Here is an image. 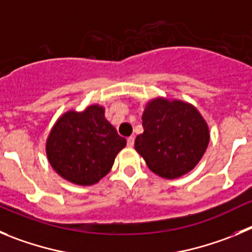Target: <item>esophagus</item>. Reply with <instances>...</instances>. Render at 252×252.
Returning <instances> with one entry per match:
<instances>
[{
    "label": "esophagus",
    "instance_id": "obj_1",
    "mask_svg": "<svg viewBox=\"0 0 252 252\" xmlns=\"http://www.w3.org/2000/svg\"><path fill=\"white\" fill-rule=\"evenodd\" d=\"M126 144H128V147H133L134 145V137L133 135H131V137H129L128 139H126Z\"/></svg>",
    "mask_w": 252,
    "mask_h": 252
}]
</instances>
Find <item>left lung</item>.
Returning <instances> with one entry per match:
<instances>
[{
  "label": "left lung",
  "instance_id": "1",
  "mask_svg": "<svg viewBox=\"0 0 252 252\" xmlns=\"http://www.w3.org/2000/svg\"><path fill=\"white\" fill-rule=\"evenodd\" d=\"M142 121L144 131L134 147L150 170L161 178L175 179L189 173L208 148V126L188 103L154 99L145 108Z\"/></svg>",
  "mask_w": 252,
  "mask_h": 252
}]
</instances>
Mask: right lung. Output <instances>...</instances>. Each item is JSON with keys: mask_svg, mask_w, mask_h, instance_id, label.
I'll return each mask as SVG.
<instances>
[{"mask_svg": "<svg viewBox=\"0 0 252 252\" xmlns=\"http://www.w3.org/2000/svg\"><path fill=\"white\" fill-rule=\"evenodd\" d=\"M104 109L92 105L84 112H68L58 119L47 140V157L62 178L78 185L99 182L126 147Z\"/></svg>", "mask_w": 252, "mask_h": 252, "instance_id": "obj_1", "label": "right lung"}]
</instances>
